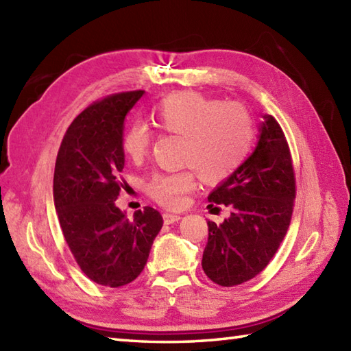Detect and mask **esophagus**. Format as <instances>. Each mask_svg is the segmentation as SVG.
I'll return each instance as SVG.
<instances>
[{"label": "esophagus", "mask_w": 351, "mask_h": 351, "mask_svg": "<svg viewBox=\"0 0 351 351\" xmlns=\"http://www.w3.org/2000/svg\"><path fill=\"white\" fill-rule=\"evenodd\" d=\"M162 220H164V223H166V225H171V223L181 220V215L171 214V213H164L162 214Z\"/></svg>", "instance_id": "esophagus-1"}]
</instances>
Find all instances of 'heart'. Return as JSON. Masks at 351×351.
Here are the masks:
<instances>
[{"instance_id":"b5f03b06","label":"heart","mask_w":351,"mask_h":351,"mask_svg":"<svg viewBox=\"0 0 351 351\" xmlns=\"http://www.w3.org/2000/svg\"><path fill=\"white\" fill-rule=\"evenodd\" d=\"M152 122L164 132L184 137L182 161L208 184L221 182L232 175L247 156L253 141L247 111L197 92H180L164 98L152 110ZM151 143V130L140 122L132 123L122 138L125 155L136 162L149 154ZM193 184V171L180 170L154 175L146 190L162 206L180 208Z\"/></svg>"}]
</instances>
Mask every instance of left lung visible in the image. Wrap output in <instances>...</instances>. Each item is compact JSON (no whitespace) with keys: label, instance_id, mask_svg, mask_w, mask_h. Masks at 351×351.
Segmentation results:
<instances>
[{"label":"left lung","instance_id":"8db88e82","mask_svg":"<svg viewBox=\"0 0 351 351\" xmlns=\"http://www.w3.org/2000/svg\"><path fill=\"white\" fill-rule=\"evenodd\" d=\"M295 197L293 161L283 131L270 114L259 125L255 151L215 187L208 202L226 205L220 225L208 220L202 268L221 287L240 285L270 263L285 237Z\"/></svg>","mask_w":351,"mask_h":351}]
</instances>
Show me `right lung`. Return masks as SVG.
Returning <instances> with one entry per match:
<instances>
[{
    "label": "right lung",
    "mask_w": 351,
    "mask_h": 351,
    "mask_svg": "<svg viewBox=\"0 0 351 351\" xmlns=\"http://www.w3.org/2000/svg\"><path fill=\"white\" fill-rule=\"evenodd\" d=\"M143 93H117L87 107L66 131L56 161L52 195L64 240L87 278L110 288L143 271L162 226L151 206L130 219L114 204L125 119Z\"/></svg>",
    "instance_id": "1"
}]
</instances>
